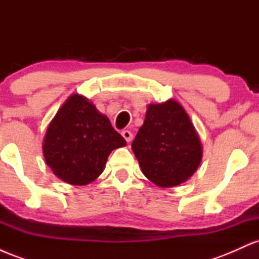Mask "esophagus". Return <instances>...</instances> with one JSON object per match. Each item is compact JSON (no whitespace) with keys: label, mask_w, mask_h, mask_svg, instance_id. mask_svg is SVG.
Here are the masks:
<instances>
[{"label":"esophagus","mask_w":259,"mask_h":259,"mask_svg":"<svg viewBox=\"0 0 259 259\" xmlns=\"http://www.w3.org/2000/svg\"><path fill=\"white\" fill-rule=\"evenodd\" d=\"M121 135H123V138L125 139L126 142H132L133 141L134 135H133V133L130 132V130H123V132H121Z\"/></svg>","instance_id":"1"}]
</instances>
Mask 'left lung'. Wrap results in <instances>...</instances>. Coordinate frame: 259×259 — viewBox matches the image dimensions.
<instances>
[{"label": "left lung", "mask_w": 259, "mask_h": 259, "mask_svg": "<svg viewBox=\"0 0 259 259\" xmlns=\"http://www.w3.org/2000/svg\"><path fill=\"white\" fill-rule=\"evenodd\" d=\"M132 148L142 173L159 187L185 183L197 170L202 159L197 132L189 114L175 100L148 105Z\"/></svg>", "instance_id": "obj_1"}]
</instances>
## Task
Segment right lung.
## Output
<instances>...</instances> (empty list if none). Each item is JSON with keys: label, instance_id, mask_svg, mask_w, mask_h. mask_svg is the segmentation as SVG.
<instances>
[{"label": "right lung", "instance_id": "add662e5", "mask_svg": "<svg viewBox=\"0 0 259 259\" xmlns=\"http://www.w3.org/2000/svg\"><path fill=\"white\" fill-rule=\"evenodd\" d=\"M125 145L94 103L74 94L47 127L42 151L56 177L70 185H88L102 173L109 153Z\"/></svg>", "mask_w": 259, "mask_h": 259}]
</instances>
